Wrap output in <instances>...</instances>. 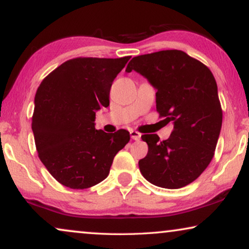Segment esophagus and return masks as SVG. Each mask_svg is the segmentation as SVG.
Wrapping results in <instances>:
<instances>
[{"mask_svg": "<svg viewBox=\"0 0 249 249\" xmlns=\"http://www.w3.org/2000/svg\"><path fill=\"white\" fill-rule=\"evenodd\" d=\"M130 134H131V138L133 139L134 141H139L141 139V134L139 133V132H137V131H131Z\"/></svg>", "mask_w": 249, "mask_h": 249, "instance_id": "obj_1", "label": "esophagus"}]
</instances>
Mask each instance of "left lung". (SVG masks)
<instances>
[{
  "instance_id": "8db88e82",
  "label": "left lung",
  "mask_w": 249,
  "mask_h": 249,
  "mask_svg": "<svg viewBox=\"0 0 249 249\" xmlns=\"http://www.w3.org/2000/svg\"><path fill=\"white\" fill-rule=\"evenodd\" d=\"M135 71L157 89L156 109L173 124L167 140L143 134L148 154L139 160L141 174L160 188L178 189L194 182L214 157L222 126V108L213 74L181 50L134 57L126 71Z\"/></svg>"
}]
</instances>
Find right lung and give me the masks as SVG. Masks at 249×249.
<instances>
[{
  "label": "right lung",
  "instance_id": "1",
  "mask_svg": "<svg viewBox=\"0 0 249 249\" xmlns=\"http://www.w3.org/2000/svg\"><path fill=\"white\" fill-rule=\"evenodd\" d=\"M131 57L74 58L43 79L32 117L36 150L49 173L65 187L86 189L108 177L116 154L130 141L126 130H95V111Z\"/></svg>",
  "mask_w": 249,
  "mask_h": 249
}]
</instances>
